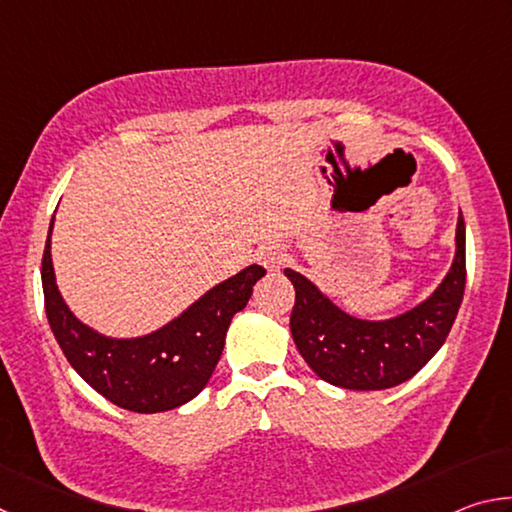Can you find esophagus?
I'll list each match as a JSON object with an SVG mask.
<instances>
[{"mask_svg":"<svg viewBox=\"0 0 512 512\" xmlns=\"http://www.w3.org/2000/svg\"><path fill=\"white\" fill-rule=\"evenodd\" d=\"M255 262L259 266H264L266 271H277L284 262V250L277 244H264L255 253Z\"/></svg>","mask_w":512,"mask_h":512,"instance_id":"obj_1","label":"esophagus"}]
</instances>
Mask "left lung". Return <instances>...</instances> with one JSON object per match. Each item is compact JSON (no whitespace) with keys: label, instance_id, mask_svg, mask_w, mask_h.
<instances>
[{"label":"left lung","instance_id":"obj_1","mask_svg":"<svg viewBox=\"0 0 512 512\" xmlns=\"http://www.w3.org/2000/svg\"><path fill=\"white\" fill-rule=\"evenodd\" d=\"M296 287L291 336L302 359L327 384L350 391H384L411 379L452 329L465 291V221L458 214L456 253L429 298L393 318L368 320L343 311L314 282L284 268Z\"/></svg>","mask_w":512,"mask_h":512}]
</instances>
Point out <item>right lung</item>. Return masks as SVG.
Returning a JSON list of instances; mask_svg holds the SVG:
<instances>
[{
  "label": "right lung",
  "mask_w": 512,
  "mask_h": 512,
  "mask_svg": "<svg viewBox=\"0 0 512 512\" xmlns=\"http://www.w3.org/2000/svg\"><path fill=\"white\" fill-rule=\"evenodd\" d=\"M51 230L54 219L42 255V291L49 327L69 366L126 411L160 413L194 400L221 359L232 316L248 305L255 282L266 275L264 268L246 266L155 332L117 339L85 325L67 307L51 262Z\"/></svg>",
  "instance_id": "obj_1"
}]
</instances>
